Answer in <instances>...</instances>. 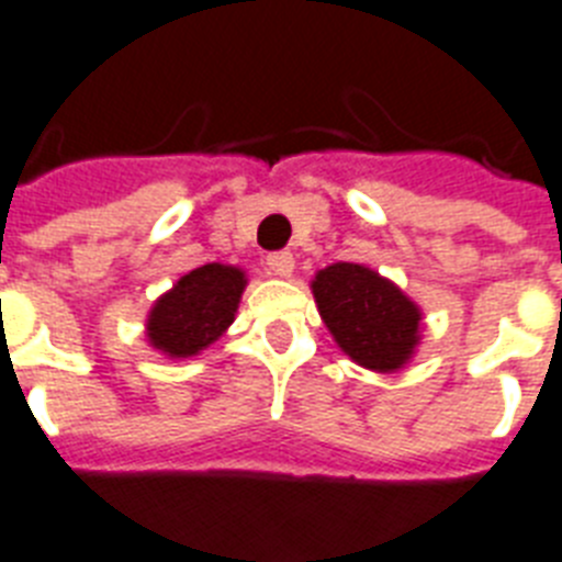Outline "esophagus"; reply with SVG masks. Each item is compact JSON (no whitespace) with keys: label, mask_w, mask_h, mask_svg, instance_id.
Returning a JSON list of instances; mask_svg holds the SVG:
<instances>
[{"label":"esophagus","mask_w":562,"mask_h":562,"mask_svg":"<svg viewBox=\"0 0 562 562\" xmlns=\"http://www.w3.org/2000/svg\"><path fill=\"white\" fill-rule=\"evenodd\" d=\"M266 271L271 277H291L294 271V257L289 251H273L266 257Z\"/></svg>","instance_id":"1"}]
</instances>
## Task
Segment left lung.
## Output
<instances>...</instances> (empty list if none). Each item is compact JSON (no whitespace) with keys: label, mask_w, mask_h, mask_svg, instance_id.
I'll return each instance as SVG.
<instances>
[{"label":"left lung","mask_w":562,"mask_h":562,"mask_svg":"<svg viewBox=\"0 0 562 562\" xmlns=\"http://www.w3.org/2000/svg\"><path fill=\"white\" fill-rule=\"evenodd\" d=\"M319 314L337 346L366 369H400L419 339V308L380 273L337 262L314 280Z\"/></svg>","instance_id":"8db88e82"}]
</instances>
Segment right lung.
Here are the masks:
<instances>
[{"label":"right lung","instance_id":"1","mask_svg":"<svg viewBox=\"0 0 562 562\" xmlns=\"http://www.w3.org/2000/svg\"><path fill=\"white\" fill-rule=\"evenodd\" d=\"M245 273L231 266H202L186 273L150 311V346L168 357H193L234 323Z\"/></svg>","mask_w":562,"mask_h":562}]
</instances>
